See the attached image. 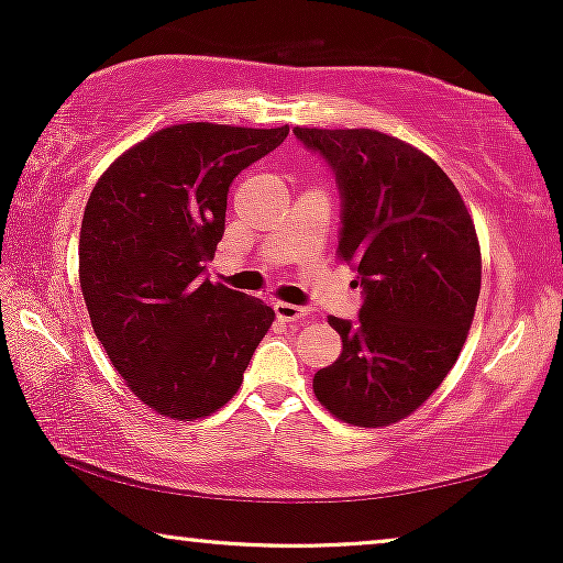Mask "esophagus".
Masks as SVG:
<instances>
[{"mask_svg":"<svg viewBox=\"0 0 563 563\" xmlns=\"http://www.w3.org/2000/svg\"><path fill=\"white\" fill-rule=\"evenodd\" d=\"M274 312H276V318L284 322H299V320L310 318V307L289 305V302H274Z\"/></svg>","mask_w":563,"mask_h":563,"instance_id":"obj_1","label":"esophagus"}]
</instances>
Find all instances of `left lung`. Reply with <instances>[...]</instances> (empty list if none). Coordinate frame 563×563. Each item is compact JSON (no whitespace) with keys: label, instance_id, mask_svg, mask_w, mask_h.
<instances>
[{"label":"left lung","instance_id":"left-lung-1","mask_svg":"<svg viewBox=\"0 0 563 563\" xmlns=\"http://www.w3.org/2000/svg\"><path fill=\"white\" fill-rule=\"evenodd\" d=\"M341 191L338 256L364 289L358 320L330 314L343 341L312 389L338 420L397 422L456 364L474 320L482 258L474 222L443 168L376 130L295 128Z\"/></svg>","mask_w":563,"mask_h":563}]
</instances>
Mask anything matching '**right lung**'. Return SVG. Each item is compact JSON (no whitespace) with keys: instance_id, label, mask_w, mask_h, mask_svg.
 Returning <instances> with one entry per match:
<instances>
[{"instance_id":"obj_1","label":"right lung","mask_w":563,"mask_h":563,"mask_svg":"<svg viewBox=\"0 0 563 563\" xmlns=\"http://www.w3.org/2000/svg\"><path fill=\"white\" fill-rule=\"evenodd\" d=\"M287 135V125H172L91 189L79 241L91 328L135 397L166 418L220 410L272 328V307L212 284L207 264L225 233L230 184Z\"/></svg>"}]
</instances>
